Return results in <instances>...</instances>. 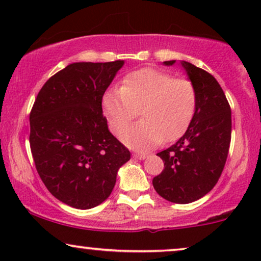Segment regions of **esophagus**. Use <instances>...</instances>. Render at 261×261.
<instances>
[{
    "mask_svg": "<svg viewBox=\"0 0 261 261\" xmlns=\"http://www.w3.org/2000/svg\"><path fill=\"white\" fill-rule=\"evenodd\" d=\"M133 156H134V158H137V159L144 160L146 156H147V154H146V153H134Z\"/></svg>",
    "mask_w": 261,
    "mask_h": 261,
    "instance_id": "obj_1",
    "label": "esophagus"
}]
</instances>
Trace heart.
Returning <instances> with one entry per match:
<instances>
[{
  "label": "heart",
  "instance_id": "heart-1",
  "mask_svg": "<svg viewBox=\"0 0 261 261\" xmlns=\"http://www.w3.org/2000/svg\"><path fill=\"white\" fill-rule=\"evenodd\" d=\"M197 106L194 84L176 80L155 69H140L128 73L121 88L103 94L102 107L113 133L120 134L139 110L142 120L127 128L121 140L135 151H147L160 144L174 141L188 129Z\"/></svg>",
  "mask_w": 261,
  "mask_h": 261
}]
</instances>
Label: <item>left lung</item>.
<instances>
[{
    "instance_id": "left-lung-1",
    "label": "left lung",
    "mask_w": 261,
    "mask_h": 261,
    "mask_svg": "<svg viewBox=\"0 0 261 261\" xmlns=\"http://www.w3.org/2000/svg\"><path fill=\"white\" fill-rule=\"evenodd\" d=\"M180 64L196 89L197 106L183 137L156 154L163 159L164 170L152 183L166 201L187 204L208 194L222 173L229 152L231 112L214 76L191 63Z\"/></svg>"
}]
</instances>
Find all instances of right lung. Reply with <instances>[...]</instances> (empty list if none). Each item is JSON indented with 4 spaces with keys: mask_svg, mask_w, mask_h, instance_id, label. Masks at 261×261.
I'll return each instance as SVG.
<instances>
[{
    "mask_svg": "<svg viewBox=\"0 0 261 261\" xmlns=\"http://www.w3.org/2000/svg\"><path fill=\"white\" fill-rule=\"evenodd\" d=\"M123 60L73 63L49 78L30 114V145L47 190L76 209L105 202L130 152L110 133L102 97Z\"/></svg>",
    "mask_w": 261,
    "mask_h": 261,
    "instance_id": "right-lung-1",
    "label": "right lung"
}]
</instances>
